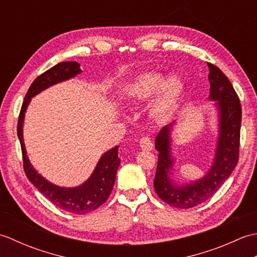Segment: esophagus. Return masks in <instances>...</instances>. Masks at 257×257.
<instances>
[{
    "instance_id": "34e87169",
    "label": "esophagus",
    "mask_w": 257,
    "mask_h": 257,
    "mask_svg": "<svg viewBox=\"0 0 257 257\" xmlns=\"http://www.w3.org/2000/svg\"><path fill=\"white\" fill-rule=\"evenodd\" d=\"M139 145L140 148L145 151H150L152 149V147H154V144H152V141L148 137L141 138L139 141Z\"/></svg>"
}]
</instances>
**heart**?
Returning a JSON list of instances; mask_svg holds the SVG:
<instances>
[{
  "instance_id": "heart-1",
  "label": "heart",
  "mask_w": 257,
  "mask_h": 257,
  "mask_svg": "<svg viewBox=\"0 0 257 257\" xmlns=\"http://www.w3.org/2000/svg\"><path fill=\"white\" fill-rule=\"evenodd\" d=\"M185 94V84L177 75L167 76L148 70L130 80L124 86V95L132 105L149 102L157 95L151 108V116L157 121H166L178 110Z\"/></svg>"
}]
</instances>
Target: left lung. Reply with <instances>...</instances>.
Instances as JSON below:
<instances>
[{"instance_id": "1", "label": "left lung", "mask_w": 257, "mask_h": 257, "mask_svg": "<svg viewBox=\"0 0 257 257\" xmlns=\"http://www.w3.org/2000/svg\"><path fill=\"white\" fill-rule=\"evenodd\" d=\"M210 69V96L215 101L219 114V136L212 167L203 178L184 185L170 179L173 170L170 133L172 123L165 125L156 137L158 156L154 187L158 196L179 209H190L210 199L227 178L231 176L238 161L239 133H241L242 108L238 96L231 81L220 68L207 63Z\"/></svg>"}]
</instances>
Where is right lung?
Segmentation results:
<instances>
[{"mask_svg":"<svg viewBox=\"0 0 257 257\" xmlns=\"http://www.w3.org/2000/svg\"><path fill=\"white\" fill-rule=\"evenodd\" d=\"M80 73L81 69L77 62H63L38 76L26 92L18 122V136L21 143L23 166L27 179L53 204L64 211L74 213V214H86V213L94 211L105 203L109 198L120 165V159L118 158L119 146L108 150L101 156L94 172L85 183L76 188H62L48 182L40 173H37L31 165L29 157L26 155L23 140V122L26 108L29 106L32 97L40 94L48 87L73 78Z\"/></svg>","mask_w":257,"mask_h":257,"instance_id":"add662e5","label":"right lung"}]
</instances>
